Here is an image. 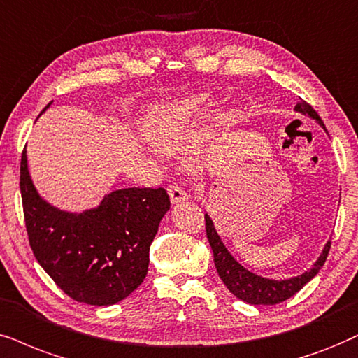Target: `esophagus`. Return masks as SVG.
Listing matches in <instances>:
<instances>
[{
	"label": "esophagus",
	"instance_id": "esophagus-1",
	"mask_svg": "<svg viewBox=\"0 0 358 358\" xmlns=\"http://www.w3.org/2000/svg\"><path fill=\"white\" fill-rule=\"evenodd\" d=\"M169 194L171 205H178V203L188 200V194L185 193V189L180 188L178 185H171V187H169Z\"/></svg>",
	"mask_w": 358,
	"mask_h": 358
}]
</instances>
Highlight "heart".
I'll list each match as a JSON object with an SVG mask.
<instances>
[{
    "label": "heart",
    "instance_id": "obj_1",
    "mask_svg": "<svg viewBox=\"0 0 358 358\" xmlns=\"http://www.w3.org/2000/svg\"><path fill=\"white\" fill-rule=\"evenodd\" d=\"M215 99L210 92H194L175 101L153 106L143 120V137L157 152L175 155L187 150L205 132V120ZM236 107H224L211 120V132L229 130L239 122ZM189 164H198V155H189Z\"/></svg>",
    "mask_w": 358,
    "mask_h": 358
}]
</instances>
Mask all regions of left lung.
Masks as SVG:
<instances>
[{
  "instance_id": "8db88e82",
  "label": "left lung",
  "mask_w": 358,
  "mask_h": 358,
  "mask_svg": "<svg viewBox=\"0 0 358 358\" xmlns=\"http://www.w3.org/2000/svg\"><path fill=\"white\" fill-rule=\"evenodd\" d=\"M294 110L299 112L302 115H307L312 120H315V124H319L325 130L324 122L320 120L317 112H315L307 102L301 101L299 103H296ZM205 221L206 236L208 241H210L213 257H215V266L221 280H223L224 286L229 289V292H231L233 296H236L238 299L248 302V304L251 306H274L279 304V302L287 301L289 297L294 296V294L299 292L309 280H312L319 274L325 259H327L330 250V241H327L322 252H320V256L317 257V261L312 264V268L304 271V273L299 275H292V278L287 279L262 278V275L255 274L252 271L244 268L241 262L228 251V248L224 246L223 239H221L218 231H216L215 223H213L211 216L208 215V213L205 215Z\"/></svg>"
}]
</instances>
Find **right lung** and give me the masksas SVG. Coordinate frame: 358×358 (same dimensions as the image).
<instances>
[{
	"label": "right lung",
	"instance_id": "obj_1",
	"mask_svg": "<svg viewBox=\"0 0 358 358\" xmlns=\"http://www.w3.org/2000/svg\"><path fill=\"white\" fill-rule=\"evenodd\" d=\"M20 187L31 250L67 296L90 306H112L143 282L148 250L170 210L164 188H120L89 210H61L36 188L26 148Z\"/></svg>",
	"mask_w": 358,
	"mask_h": 358
}]
</instances>
